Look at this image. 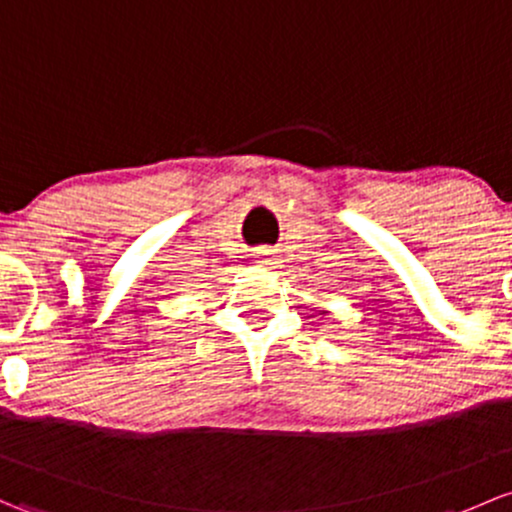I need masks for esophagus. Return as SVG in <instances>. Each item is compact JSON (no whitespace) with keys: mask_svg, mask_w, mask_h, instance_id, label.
<instances>
[{"mask_svg":"<svg viewBox=\"0 0 512 512\" xmlns=\"http://www.w3.org/2000/svg\"><path fill=\"white\" fill-rule=\"evenodd\" d=\"M255 257H257V262H260V265H265V267H274L279 262V255H277V250H274L272 245H262V247H257L255 250Z\"/></svg>","mask_w":512,"mask_h":512,"instance_id":"obj_1","label":"esophagus"}]
</instances>
